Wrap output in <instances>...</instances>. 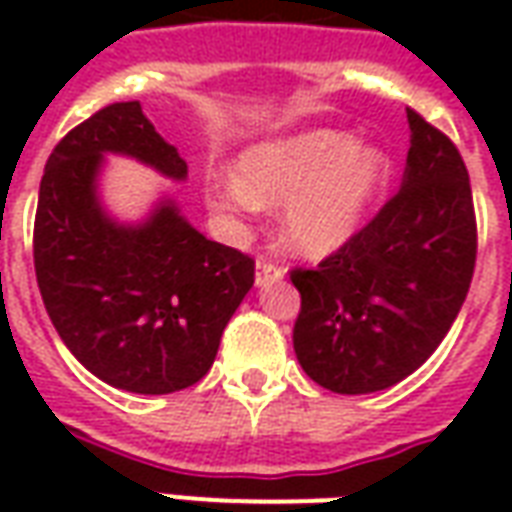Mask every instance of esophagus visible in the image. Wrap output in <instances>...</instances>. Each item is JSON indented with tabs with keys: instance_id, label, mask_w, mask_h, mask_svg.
I'll return each mask as SVG.
<instances>
[{
	"instance_id": "obj_1",
	"label": "esophagus",
	"mask_w": 512,
	"mask_h": 512,
	"mask_svg": "<svg viewBox=\"0 0 512 512\" xmlns=\"http://www.w3.org/2000/svg\"><path fill=\"white\" fill-rule=\"evenodd\" d=\"M285 277V266L279 263H271L266 257L257 260V271H255V282L257 285H268V282H277V279Z\"/></svg>"
}]
</instances>
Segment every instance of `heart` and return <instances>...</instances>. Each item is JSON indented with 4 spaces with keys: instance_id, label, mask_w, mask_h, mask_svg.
Listing matches in <instances>:
<instances>
[{
    "instance_id": "b5f03b06",
    "label": "heart",
    "mask_w": 512,
    "mask_h": 512,
    "mask_svg": "<svg viewBox=\"0 0 512 512\" xmlns=\"http://www.w3.org/2000/svg\"><path fill=\"white\" fill-rule=\"evenodd\" d=\"M389 175L392 164L378 147H356L351 134L318 128L246 150L241 178L213 180L208 197L213 208L230 213L285 202L288 244L301 255L323 257L359 233Z\"/></svg>"
}]
</instances>
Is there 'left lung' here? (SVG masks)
I'll return each mask as SVG.
<instances>
[{
  "label": "left lung",
  "mask_w": 512,
  "mask_h": 512,
  "mask_svg": "<svg viewBox=\"0 0 512 512\" xmlns=\"http://www.w3.org/2000/svg\"><path fill=\"white\" fill-rule=\"evenodd\" d=\"M403 189L315 268H293L301 296L293 348L304 373L337 395L411 376L458 318L477 260L472 186L458 147L406 109Z\"/></svg>",
  "instance_id": "obj_1"
}]
</instances>
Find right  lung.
<instances>
[{
	"mask_svg": "<svg viewBox=\"0 0 512 512\" xmlns=\"http://www.w3.org/2000/svg\"><path fill=\"white\" fill-rule=\"evenodd\" d=\"M104 153L186 178V161L139 101L109 104L71 128L40 180L32 235L40 296L93 376L136 395H169L211 370L224 326L255 285V260L208 241L175 205L142 227L112 222L95 197Z\"/></svg>",
	"mask_w": 512,
	"mask_h": 512,
	"instance_id": "right-lung-1",
	"label": "right lung"
}]
</instances>
